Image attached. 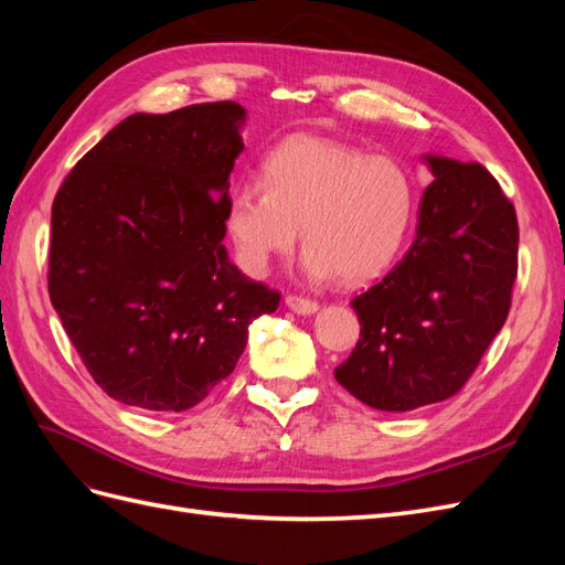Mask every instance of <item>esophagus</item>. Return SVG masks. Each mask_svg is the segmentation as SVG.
Listing matches in <instances>:
<instances>
[{
    "mask_svg": "<svg viewBox=\"0 0 565 565\" xmlns=\"http://www.w3.org/2000/svg\"><path fill=\"white\" fill-rule=\"evenodd\" d=\"M285 306L292 313H297V316H313L320 306H318V301H311V299H303V297H295V295H287L285 297Z\"/></svg>",
    "mask_w": 565,
    "mask_h": 565,
    "instance_id": "34e87169",
    "label": "esophagus"
}]
</instances>
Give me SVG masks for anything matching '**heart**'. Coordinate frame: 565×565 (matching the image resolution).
I'll return each mask as SVG.
<instances>
[{"label": "heart", "mask_w": 565, "mask_h": 565, "mask_svg": "<svg viewBox=\"0 0 565 565\" xmlns=\"http://www.w3.org/2000/svg\"><path fill=\"white\" fill-rule=\"evenodd\" d=\"M259 177L262 185L233 188L226 204V233L252 276L292 252L301 226L306 276L361 285L391 266L413 226L415 183L407 169L324 136H287L268 152Z\"/></svg>", "instance_id": "1"}]
</instances>
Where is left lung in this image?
<instances>
[{
	"label": "left lung",
	"mask_w": 565,
	"mask_h": 565,
	"mask_svg": "<svg viewBox=\"0 0 565 565\" xmlns=\"http://www.w3.org/2000/svg\"><path fill=\"white\" fill-rule=\"evenodd\" d=\"M434 174L413 247L351 301L361 339L334 380L361 403L407 413L465 386L511 306L519 221L486 167L422 156Z\"/></svg>",
	"instance_id": "8db88e82"
}]
</instances>
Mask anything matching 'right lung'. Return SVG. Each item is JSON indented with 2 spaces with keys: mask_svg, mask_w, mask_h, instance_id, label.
Here are the masks:
<instances>
[{
  "mask_svg": "<svg viewBox=\"0 0 565 565\" xmlns=\"http://www.w3.org/2000/svg\"><path fill=\"white\" fill-rule=\"evenodd\" d=\"M247 110L235 100L110 129L51 207L49 297L94 382L150 413H183L235 370L280 295L224 247Z\"/></svg>",
  "mask_w": 565,
  "mask_h": 565,
  "instance_id": "obj_1",
  "label": "right lung"
}]
</instances>
